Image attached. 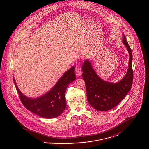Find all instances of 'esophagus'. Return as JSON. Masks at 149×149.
I'll list each match as a JSON object with an SVG mask.
<instances>
[{"instance_id":"1","label":"esophagus","mask_w":149,"mask_h":149,"mask_svg":"<svg viewBox=\"0 0 149 149\" xmlns=\"http://www.w3.org/2000/svg\"><path fill=\"white\" fill-rule=\"evenodd\" d=\"M75 72L77 77H80L81 75V70L80 66H77L75 69Z\"/></svg>"}]
</instances>
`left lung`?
Masks as SVG:
<instances>
[{
  "label": "left lung",
  "mask_w": 149,
  "mask_h": 149,
  "mask_svg": "<svg viewBox=\"0 0 149 149\" xmlns=\"http://www.w3.org/2000/svg\"><path fill=\"white\" fill-rule=\"evenodd\" d=\"M122 42L129 52V66L125 77L119 82L109 83L101 79L87 59L82 66V76L85 81L88 102L98 111H109L117 106L129 92L132 85V53L124 35Z\"/></svg>",
  "instance_id": "left-lung-1"
}]
</instances>
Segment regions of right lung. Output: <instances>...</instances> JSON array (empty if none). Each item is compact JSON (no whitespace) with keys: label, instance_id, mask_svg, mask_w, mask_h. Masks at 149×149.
Returning <instances> with one entry per match:
<instances>
[{"label":"right lung","instance_id":"1","mask_svg":"<svg viewBox=\"0 0 149 149\" xmlns=\"http://www.w3.org/2000/svg\"><path fill=\"white\" fill-rule=\"evenodd\" d=\"M74 70L75 67L72 66L66 71L49 92L37 98H30L23 95L13 78L23 106L32 113L45 118H52L61 115L66 107L65 92L67 86L76 78Z\"/></svg>","mask_w":149,"mask_h":149}]
</instances>
